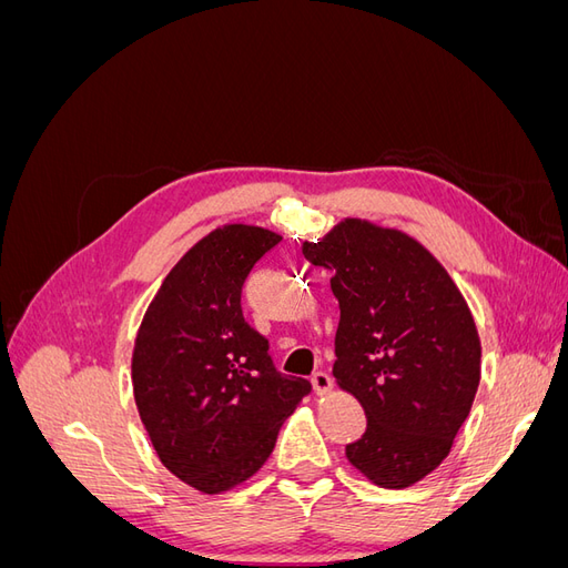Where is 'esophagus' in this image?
Segmentation results:
<instances>
[{
  "instance_id": "esophagus-1",
  "label": "esophagus",
  "mask_w": 568,
  "mask_h": 568,
  "mask_svg": "<svg viewBox=\"0 0 568 568\" xmlns=\"http://www.w3.org/2000/svg\"><path fill=\"white\" fill-rule=\"evenodd\" d=\"M313 386H315V393L317 395H324V393H329L332 390V386H334V379L329 376V372H315L313 374Z\"/></svg>"
}]
</instances>
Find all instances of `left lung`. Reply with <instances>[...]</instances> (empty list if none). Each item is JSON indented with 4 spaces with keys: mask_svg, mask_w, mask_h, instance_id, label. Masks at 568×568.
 Segmentation results:
<instances>
[{
    "mask_svg": "<svg viewBox=\"0 0 568 568\" xmlns=\"http://www.w3.org/2000/svg\"><path fill=\"white\" fill-rule=\"evenodd\" d=\"M303 255L338 298L334 376L365 407L355 469L407 488L448 457L480 379V341L450 274L415 239L343 220Z\"/></svg>",
    "mask_w": 568,
    "mask_h": 568,
    "instance_id": "1",
    "label": "left lung"
}]
</instances>
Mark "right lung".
<instances>
[{"label":"right lung","instance_id":"obj_1","mask_svg":"<svg viewBox=\"0 0 568 568\" xmlns=\"http://www.w3.org/2000/svg\"><path fill=\"white\" fill-rule=\"evenodd\" d=\"M280 234L211 232L170 270L132 355L140 417L161 462L201 493L244 484L267 462L284 419L313 390L277 372L270 341L244 320L248 274Z\"/></svg>","mask_w":568,"mask_h":568}]
</instances>
